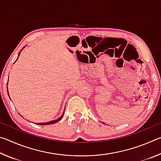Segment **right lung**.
I'll return each mask as SVG.
<instances>
[{"instance_id": "right-lung-1", "label": "right lung", "mask_w": 161, "mask_h": 161, "mask_svg": "<svg viewBox=\"0 0 161 161\" xmlns=\"http://www.w3.org/2000/svg\"><path fill=\"white\" fill-rule=\"evenodd\" d=\"M20 55V53H19V54H18V56ZM8 96H9V94H8ZM63 114H64V113H63ZM63 114H62V116L60 117V118H59L58 119H57V120H54V121H50V122H47V123H40V124H39V125H49V124H55V123H57V122L58 121H59V120H60L62 118V116H63Z\"/></svg>"}]
</instances>
